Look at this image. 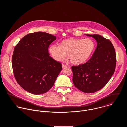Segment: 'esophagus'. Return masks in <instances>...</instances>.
I'll return each mask as SVG.
<instances>
[{"instance_id": "obj_1", "label": "esophagus", "mask_w": 127, "mask_h": 127, "mask_svg": "<svg viewBox=\"0 0 127 127\" xmlns=\"http://www.w3.org/2000/svg\"><path fill=\"white\" fill-rule=\"evenodd\" d=\"M67 67V66L66 65H65L63 64H62V68H66V67Z\"/></svg>"}]
</instances>
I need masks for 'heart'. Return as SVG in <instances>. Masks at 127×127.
I'll return each mask as SVG.
<instances>
[{"label": "heart", "mask_w": 127, "mask_h": 127, "mask_svg": "<svg viewBox=\"0 0 127 127\" xmlns=\"http://www.w3.org/2000/svg\"><path fill=\"white\" fill-rule=\"evenodd\" d=\"M96 47L95 41L91 38H69L62 40L59 45H52L49 52L57 61H61L67 56V61H71L76 65L87 62L94 53Z\"/></svg>", "instance_id": "b5f03b06"}]
</instances>
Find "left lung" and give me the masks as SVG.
I'll return each instance as SVG.
<instances>
[{
  "instance_id": "1",
  "label": "left lung",
  "mask_w": 127,
  "mask_h": 127,
  "mask_svg": "<svg viewBox=\"0 0 127 127\" xmlns=\"http://www.w3.org/2000/svg\"><path fill=\"white\" fill-rule=\"evenodd\" d=\"M97 42V47L85 63L71 67L74 86L85 93L97 92L104 87L113 74L116 65V54L111 41L104 37L89 35Z\"/></svg>"
}]
</instances>
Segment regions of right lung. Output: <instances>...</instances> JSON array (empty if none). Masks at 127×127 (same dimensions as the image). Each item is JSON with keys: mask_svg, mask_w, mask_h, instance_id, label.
I'll return each mask as SVG.
<instances>
[{"mask_svg": "<svg viewBox=\"0 0 127 127\" xmlns=\"http://www.w3.org/2000/svg\"><path fill=\"white\" fill-rule=\"evenodd\" d=\"M52 34L36 32L23 37L15 46L12 67L18 84L34 94L48 92L62 70L61 63L50 56L48 48L56 40Z\"/></svg>", "mask_w": 127, "mask_h": 127, "instance_id": "obj_1", "label": "right lung"}]
</instances>
